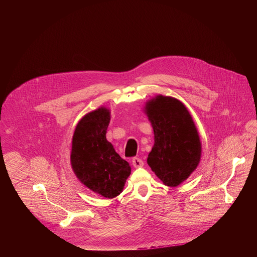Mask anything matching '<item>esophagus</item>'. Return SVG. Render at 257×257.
<instances>
[{
    "mask_svg": "<svg viewBox=\"0 0 257 257\" xmlns=\"http://www.w3.org/2000/svg\"><path fill=\"white\" fill-rule=\"evenodd\" d=\"M132 165L134 166V168H141L143 166V161L139 158H133Z\"/></svg>",
    "mask_w": 257,
    "mask_h": 257,
    "instance_id": "34e87169",
    "label": "esophagus"
}]
</instances>
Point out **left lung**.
I'll return each instance as SVG.
<instances>
[{
    "mask_svg": "<svg viewBox=\"0 0 257 257\" xmlns=\"http://www.w3.org/2000/svg\"><path fill=\"white\" fill-rule=\"evenodd\" d=\"M155 145L148 164L167 186L185 181L200 161L201 144L194 122L180 100L159 95L146 104Z\"/></svg>",
    "mask_w": 257,
    "mask_h": 257,
    "instance_id": "1",
    "label": "left lung"
}]
</instances>
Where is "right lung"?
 <instances>
[{
	"instance_id": "1",
	"label": "right lung",
	"mask_w": 257,
	"mask_h": 257,
	"mask_svg": "<svg viewBox=\"0 0 257 257\" xmlns=\"http://www.w3.org/2000/svg\"><path fill=\"white\" fill-rule=\"evenodd\" d=\"M109 119L108 109L99 107L79 121L72 140L71 165L86 187L114 198L122 192L131 168L105 138Z\"/></svg>"
}]
</instances>
